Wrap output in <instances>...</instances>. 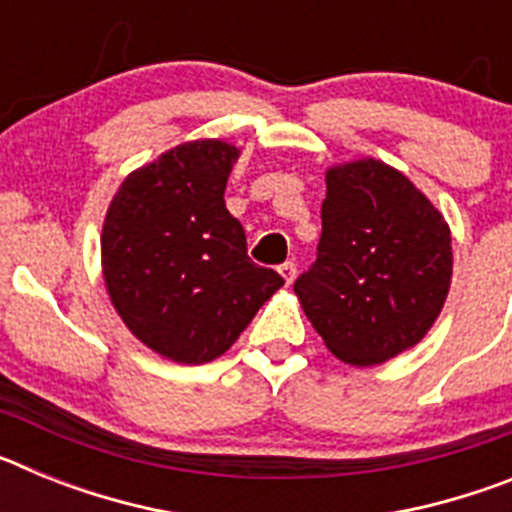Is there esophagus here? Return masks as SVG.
<instances>
[{
    "label": "esophagus",
    "instance_id": "esophagus-1",
    "mask_svg": "<svg viewBox=\"0 0 512 512\" xmlns=\"http://www.w3.org/2000/svg\"><path fill=\"white\" fill-rule=\"evenodd\" d=\"M279 274H282V279L287 284H292V279H295V274H297V266H295V261H284L282 266H279Z\"/></svg>",
    "mask_w": 512,
    "mask_h": 512
}]
</instances>
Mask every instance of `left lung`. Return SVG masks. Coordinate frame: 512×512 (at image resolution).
<instances>
[{"instance_id": "left-lung-1", "label": "left lung", "mask_w": 512, "mask_h": 512, "mask_svg": "<svg viewBox=\"0 0 512 512\" xmlns=\"http://www.w3.org/2000/svg\"><path fill=\"white\" fill-rule=\"evenodd\" d=\"M318 261L295 282L336 359L374 366L413 348L449 297L454 253L441 210L377 158L325 171Z\"/></svg>"}]
</instances>
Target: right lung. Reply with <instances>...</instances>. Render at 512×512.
Wrapping results in <instances>:
<instances>
[{
  "label": "right lung",
  "mask_w": 512,
  "mask_h": 512,
  "mask_svg": "<svg viewBox=\"0 0 512 512\" xmlns=\"http://www.w3.org/2000/svg\"><path fill=\"white\" fill-rule=\"evenodd\" d=\"M241 148L189 140L125 176L102 225V277L112 307L143 346L176 364L223 356L284 284L248 259L225 207Z\"/></svg>",
  "instance_id": "obj_1"
}]
</instances>
